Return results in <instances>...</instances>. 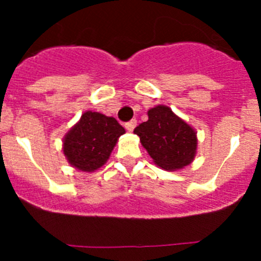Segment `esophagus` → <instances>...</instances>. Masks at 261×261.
<instances>
[{"label": "esophagus", "instance_id": "1", "mask_svg": "<svg viewBox=\"0 0 261 261\" xmlns=\"http://www.w3.org/2000/svg\"><path fill=\"white\" fill-rule=\"evenodd\" d=\"M136 125H137V120L133 119L125 124V129L128 130V132H133V129L136 128Z\"/></svg>", "mask_w": 261, "mask_h": 261}]
</instances>
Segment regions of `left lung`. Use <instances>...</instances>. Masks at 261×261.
Listing matches in <instances>:
<instances>
[{
    "label": "left lung",
    "instance_id": "8db88e82",
    "mask_svg": "<svg viewBox=\"0 0 261 261\" xmlns=\"http://www.w3.org/2000/svg\"><path fill=\"white\" fill-rule=\"evenodd\" d=\"M147 121L135 129L154 163L167 171L191 165L197 153V132L167 106L147 111Z\"/></svg>",
    "mask_w": 261,
    "mask_h": 261
}]
</instances>
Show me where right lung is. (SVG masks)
Instances as JSON below:
<instances>
[{"label":"right lung","mask_w":261,"mask_h":261,"mask_svg":"<svg viewBox=\"0 0 261 261\" xmlns=\"http://www.w3.org/2000/svg\"><path fill=\"white\" fill-rule=\"evenodd\" d=\"M125 129L115 117L86 111L62 140V151L71 167L94 172L106 165Z\"/></svg>","instance_id":"add662e5"}]
</instances>
